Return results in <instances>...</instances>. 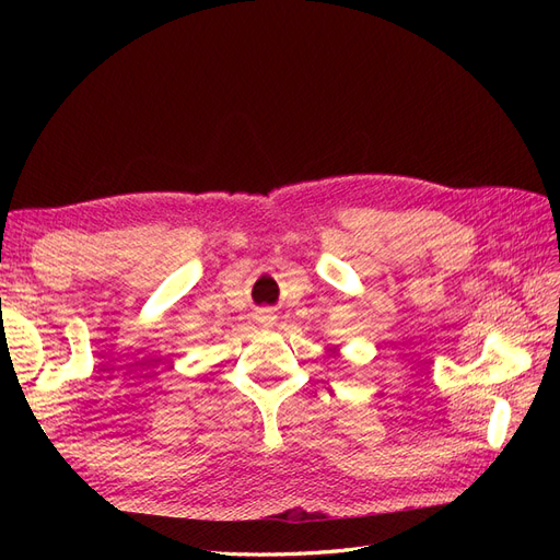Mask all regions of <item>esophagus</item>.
I'll use <instances>...</instances> for the list:
<instances>
[{
	"label": "esophagus",
	"mask_w": 560,
	"mask_h": 560,
	"mask_svg": "<svg viewBox=\"0 0 560 560\" xmlns=\"http://www.w3.org/2000/svg\"><path fill=\"white\" fill-rule=\"evenodd\" d=\"M254 317H257V322H261V325H273V322H276V313L270 308L257 311V315H254Z\"/></svg>",
	"instance_id": "1"
}]
</instances>
